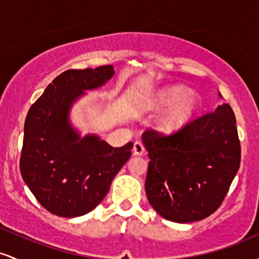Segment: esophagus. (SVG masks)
Wrapping results in <instances>:
<instances>
[{"mask_svg": "<svg viewBox=\"0 0 259 259\" xmlns=\"http://www.w3.org/2000/svg\"><path fill=\"white\" fill-rule=\"evenodd\" d=\"M133 151H134V154H136V156H141V154H144L145 147H144V145H142V142L136 141L135 144H134Z\"/></svg>", "mask_w": 259, "mask_h": 259, "instance_id": "obj_1", "label": "esophagus"}]
</instances>
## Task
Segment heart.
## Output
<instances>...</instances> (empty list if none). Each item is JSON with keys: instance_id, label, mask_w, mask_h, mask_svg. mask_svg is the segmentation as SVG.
Masks as SVG:
<instances>
[{"instance_id": "1", "label": "heart", "mask_w": 259, "mask_h": 259, "mask_svg": "<svg viewBox=\"0 0 259 259\" xmlns=\"http://www.w3.org/2000/svg\"><path fill=\"white\" fill-rule=\"evenodd\" d=\"M200 99L185 86H169L157 91L146 101L150 111L167 108L157 121V126L163 133H174L186 125L200 109Z\"/></svg>"}]
</instances>
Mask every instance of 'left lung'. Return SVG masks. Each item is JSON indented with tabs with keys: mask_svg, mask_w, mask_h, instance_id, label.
Returning a JSON list of instances; mask_svg holds the SVG:
<instances>
[{
	"mask_svg": "<svg viewBox=\"0 0 259 259\" xmlns=\"http://www.w3.org/2000/svg\"><path fill=\"white\" fill-rule=\"evenodd\" d=\"M235 124L231 107L222 103L173 135L153 130L142 134L150 157L145 189L159 215L191 223L218 209L241 160Z\"/></svg>",
	"mask_w": 259,
	"mask_h": 259,
	"instance_id": "obj_1",
	"label": "left lung"
}]
</instances>
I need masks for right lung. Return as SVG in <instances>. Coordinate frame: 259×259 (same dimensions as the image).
Listing matches in <instances>:
<instances>
[{
    "mask_svg": "<svg viewBox=\"0 0 259 259\" xmlns=\"http://www.w3.org/2000/svg\"><path fill=\"white\" fill-rule=\"evenodd\" d=\"M114 75L113 65L59 74L29 109L20 173L44 208L74 218L91 212L132 156L133 142L113 147L96 134L82 136L70 121L74 103Z\"/></svg>",
    "mask_w": 259,
    "mask_h": 259,
    "instance_id": "right-lung-1",
    "label": "right lung"
}]
</instances>
